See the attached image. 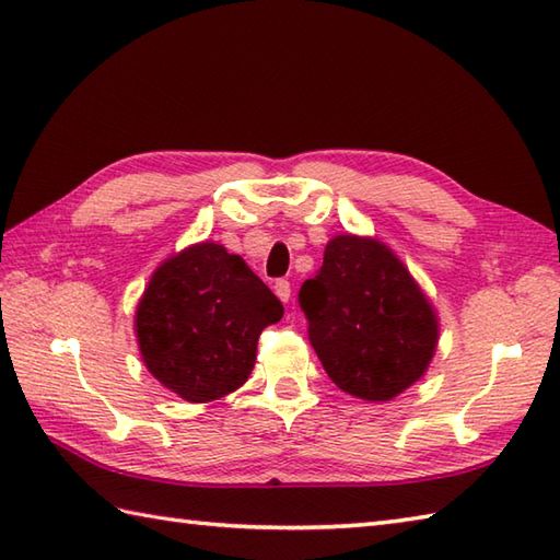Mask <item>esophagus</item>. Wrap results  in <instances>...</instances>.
Masks as SVG:
<instances>
[{
    "instance_id": "34e87169",
    "label": "esophagus",
    "mask_w": 560,
    "mask_h": 560,
    "mask_svg": "<svg viewBox=\"0 0 560 560\" xmlns=\"http://www.w3.org/2000/svg\"><path fill=\"white\" fill-rule=\"evenodd\" d=\"M273 293L279 295V301L289 303V299H291V283L287 279H279L277 283H273Z\"/></svg>"
}]
</instances>
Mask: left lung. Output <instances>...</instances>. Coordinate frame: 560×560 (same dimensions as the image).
<instances>
[{"label":"left lung","instance_id":"1","mask_svg":"<svg viewBox=\"0 0 560 560\" xmlns=\"http://www.w3.org/2000/svg\"><path fill=\"white\" fill-rule=\"evenodd\" d=\"M299 301L317 359L339 389L389 401L425 375L438 347L433 303L377 237L335 235Z\"/></svg>","mask_w":560,"mask_h":560}]
</instances>
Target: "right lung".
<instances>
[{"label": "right lung", "instance_id": "add662e5", "mask_svg": "<svg viewBox=\"0 0 560 560\" xmlns=\"http://www.w3.org/2000/svg\"><path fill=\"white\" fill-rule=\"evenodd\" d=\"M281 315V301L241 255L205 241L151 273L135 331L149 373L185 401L207 404L245 385L261 329Z\"/></svg>", "mask_w": 560, "mask_h": 560}]
</instances>
